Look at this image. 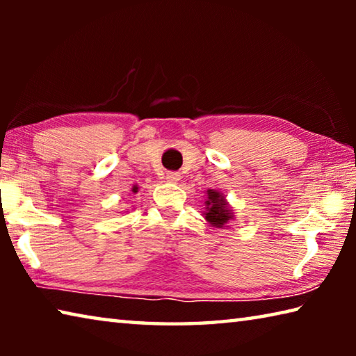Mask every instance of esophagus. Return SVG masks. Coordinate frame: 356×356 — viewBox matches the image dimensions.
I'll return each instance as SVG.
<instances>
[{"label":"esophagus","instance_id":"esophagus-1","mask_svg":"<svg viewBox=\"0 0 356 356\" xmlns=\"http://www.w3.org/2000/svg\"><path fill=\"white\" fill-rule=\"evenodd\" d=\"M166 180H168V182L176 184L180 180V174L179 172H166Z\"/></svg>","mask_w":356,"mask_h":356}]
</instances>
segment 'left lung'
Returning a JSON list of instances; mask_svg holds the SVG:
<instances>
[{"label":"left lung","mask_w":356,"mask_h":356,"mask_svg":"<svg viewBox=\"0 0 356 356\" xmlns=\"http://www.w3.org/2000/svg\"><path fill=\"white\" fill-rule=\"evenodd\" d=\"M206 212H204V218L213 227H226L229 221L234 220V212L231 210L226 197L218 190H207V200H206Z\"/></svg>","instance_id":"8db88e82"}]
</instances>
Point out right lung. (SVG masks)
Masks as SVG:
<instances>
[{"label":"right lung","mask_w":356,"mask_h":356,"mask_svg":"<svg viewBox=\"0 0 356 356\" xmlns=\"http://www.w3.org/2000/svg\"><path fill=\"white\" fill-rule=\"evenodd\" d=\"M131 191H134V193H138V186L135 185V186H134V188H131Z\"/></svg>","instance_id":"add662e5"}]
</instances>
